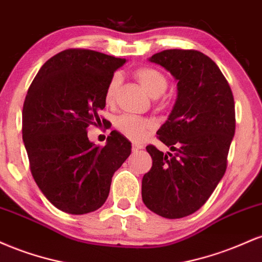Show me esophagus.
<instances>
[{
  "label": "esophagus",
  "instance_id": "esophagus-1",
  "mask_svg": "<svg viewBox=\"0 0 262 262\" xmlns=\"http://www.w3.org/2000/svg\"><path fill=\"white\" fill-rule=\"evenodd\" d=\"M141 149H143V145H140V144L138 143L132 144V150H133V151H139Z\"/></svg>",
  "mask_w": 262,
  "mask_h": 262
}]
</instances>
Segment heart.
Returning <instances> with one entry per match:
<instances>
[{"label": "heart", "mask_w": 262, "mask_h": 262, "mask_svg": "<svg viewBox=\"0 0 262 262\" xmlns=\"http://www.w3.org/2000/svg\"><path fill=\"white\" fill-rule=\"evenodd\" d=\"M135 77L139 81L141 86L145 89L151 97L158 98L162 93L166 91L169 81L166 76L161 71L156 70L152 68H140L135 71ZM119 83H121V77L119 75H113L111 77L106 89V98L107 103H112L117 96ZM117 128L123 135L132 140H141L148 135L152 129L155 128V123L146 118H138L133 116H122L117 119Z\"/></svg>", "instance_id": "b5f03b06"}]
</instances>
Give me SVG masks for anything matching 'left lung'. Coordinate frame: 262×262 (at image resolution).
<instances>
[{"instance_id":"left-lung-1","label":"left lung","mask_w":262,"mask_h":262,"mask_svg":"<svg viewBox=\"0 0 262 262\" xmlns=\"http://www.w3.org/2000/svg\"><path fill=\"white\" fill-rule=\"evenodd\" d=\"M149 61L172 75L177 97L156 133L173 154L146 146L152 166L141 181V197L160 217L183 218L207 202L224 176L235 133L234 97L217 64L203 53L170 49Z\"/></svg>"}]
</instances>
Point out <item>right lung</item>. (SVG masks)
I'll list each match as a JSON object with an SVG mask.
<instances>
[{"instance_id": "obj_1", "label": "right lung", "mask_w": 262, "mask_h": 262, "mask_svg": "<svg viewBox=\"0 0 262 262\" xmlns=\"http://www.w3.org/2000/svg\"><path fill=\"white\" fill-rule=\"evenodd\" d=\"M124 62L93 50H64L41 66L27 92L22 134L32 175L47 200L69 214L103 206L113 173L132 152L117 130L103 148L87 137V127L101 123L107 85Z\"/></svg>"}]
</instances>
